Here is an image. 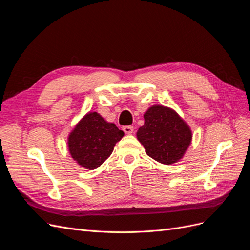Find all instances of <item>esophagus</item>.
I'll use <instances>...</instances> for the list:
<instances>
[{"label": "esophagus", "instance_id": "esophagus-1", "mask_svg": "<svg viewBox=\"0 0 250 250\" xmlns=\"http://www.w3.org/2000/svg\"><path fill=\"white\" fill-rule=\"evenodd\" d=\"M123 131L127 134H131L133 132V127L130 125H127V126H123Z\"/></svg>", "mask_w": 250, "mask_h": 250}]
</instances>
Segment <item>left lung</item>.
Instances as JSON below:
<instances>
[{"instance_id": "left-lung-1", "label": "left lung", "mask_w": 250, "mask_h": 250, "mask_svg": "<svg viewBox=\"0 0 250 250\" xmlns=\"http://www.w3.org/2000/svg\"><path fill=\"white\" fill-rule=\"evenodd\" d=\"M144 119L145 124L137 135L147 155L166 165L180 160L190 145L192 132L177 113L155 105L145 112Z\"/></svg>"}]
</instances>
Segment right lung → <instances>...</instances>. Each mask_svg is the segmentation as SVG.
I'll return each mask as SVG.
<instances>
[{
	"instance_id": "add662e5",
	"label": "right lung",
	"mask_w": 250,
	"mask_h": 250,
	"mask_svg": "<svg viewBox=\"0 0 250 250\" xmlns=\"http://www.w3.org/2000/svg\"><path fill=\"white\" fill-rule=\"evenodd\" d=\"M124 132L112 123H107L99 113L90 112L75 127L69 137L72 157L80 166L93 170L111 154L116 143Z\"/></svg>"
}]
</instances>
